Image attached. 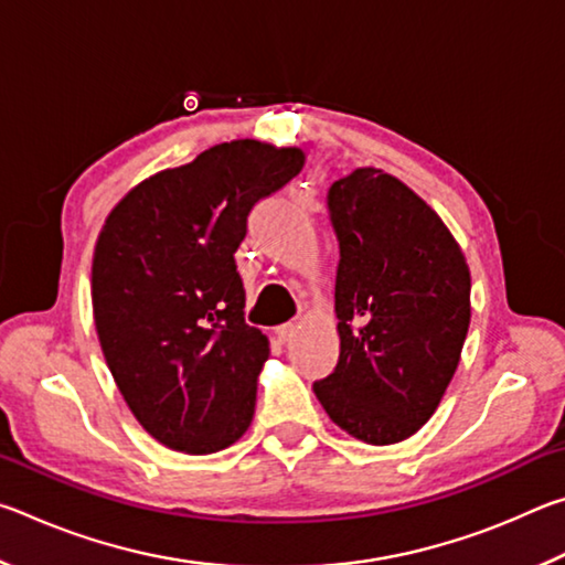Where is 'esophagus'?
I'll list each match as a JSON object with an SVG mask.
<instances>
[{
    "mask_svg": "<svg viewBox=\"0 0 565 565\" xmlns=\"http://www.w3.org/2000/svg\"><path fill=\"white\" fill-rule=\"evenodd\" d=\"M276 337H279L281 343H289L296 337V323H281V327H276Z\"/></svg>",
    "mask_w": 565,
    "mask_h": 565,
    "instance_id": "1",
    "label": "esophagus"
}]
</instances>
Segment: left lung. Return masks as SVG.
<instances>
[{
    "label": "left lung",
    "instance_id": "left-lung-1",
    "mask_svg": "<svg viewBox=\"0 0 565 565\" xmlns=\"http://www.w3.org/2000/svg\"><path fill=\"white\" fill-rule=\"evenodd\" d=\"M339 238V363L313 384L343 431L386 446L414 436L456 374L471 323V274L431 206L363 167L327 196Z\"/></svg>",
    "mask_w": 565,
    "mask_h": 565
}]
</instances>
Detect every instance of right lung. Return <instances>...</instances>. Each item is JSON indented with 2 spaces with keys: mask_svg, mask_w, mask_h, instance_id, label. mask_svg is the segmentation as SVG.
I'll list each match as a JSON object with an SVG mask.
<instances>
[{
  "mask_svg": "<svg viewBox=\"0 0 565 565\" xmlns=\"http://www.w3.org/2000/svg\"><path fill=\"white\" fill-rule=\"evenodd\" d=\"M303 151L256 139L159 171L111 209L94 248L99 343L131 414L174 451L214 454L246 434L269 339L244 321L234 254L262 199Z\"/></svg>",
  "mask_w": 565,
  "mask_h": 565,
  "instance_id": "1",
  "label": "right lung"
}]
</instances>
